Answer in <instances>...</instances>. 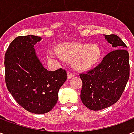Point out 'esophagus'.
<instances>
[{"mask_svg": "<svg viewBox=\"0 0 134 134\" xmlns=\"http://www.w3.org/2000/svg\"><path fill=\"white\" fill-rule=\"evenodd\" d=\"M74 76H75V75L72 74V73L67 72V79H71L72 77H73Z\"/></svg>", "mask_w": 134, "mask_h": 134, "instance_id": "obj_1", "label": "esophagus"}]
</instances>
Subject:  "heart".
Listing matches in <instances>:
<instances>
[{
	"mask_svg": "<svg viewBox=\"0 0 134 134\" xmlns=\"http://www.w3.org/2000/svg\"><path fill=\"white\" fill-rule=\"evenodd\" d=\"M56 55L59 58L72 62L76 70H90L98 63L101 57L102 52L98 44H89L68 42L57 45L55 48Z\"/></svg>",
	"mask_w": 134,
	"mask_h": 134,
	"instance_id": "heart-1",
	"label": "heart"
}]
</instances>
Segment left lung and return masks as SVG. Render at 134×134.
I'll use <instances>...</instances> for the list:
<instances>
[{"label":"left lung","mask_w":134,"mask_h":134,"mask_svg":"<svg viewBox=\"0 0 134 134\" xmlns=\"http://www.w3.org/2000/svg\"><path fill=\"white\" fill-rule=\"evenodd\" d=\"M113 49L94 69L82 73L80 98L87 108L100 110L120 99L129 78V54L127 46L115 34L104 35Z\"/></svg>","instance_id":"obj_1"}]
</instances>
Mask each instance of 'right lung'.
I'll list each match as a JSON object with an SVG mask.
<instances>
[{"label":"right lung","instance_id":"1","mask_svg":"<svg viewBox=\"0 0 134 134\" xmlns=\"http://www.w3.org/2000/svg\"><path fill=\"white\" fill-rule=\"evenodd\" d=\"M41 38L34 35L16 37L6 50L4 61L8 90L21 106L36 114L52 109L67 80L65 70L48 71L39 61L34 46Z\"/></svg>","mask_w":134,"mask_h":134}]
</instances>
